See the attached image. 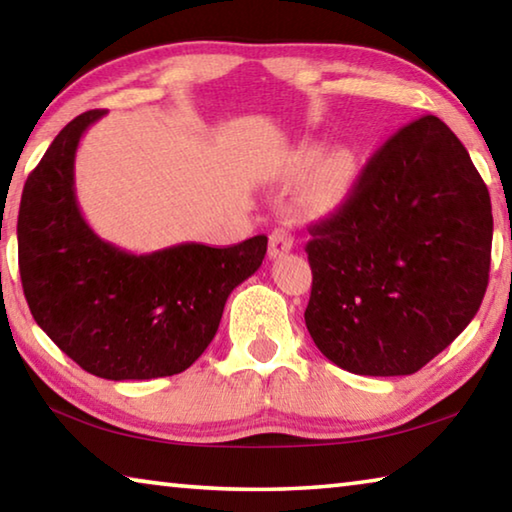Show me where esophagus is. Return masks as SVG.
I'll list each match as a JSON object with an SVG mask.
<instances>
[{"label": "esophagus", "instance_id": "34e87169", "mask_svg": "<svg viewBox=\"0 0 512 512\" xmlns=\"http://www.w3.org/2000/svg\"><path fill=\"white\" fill-rule=\"evenodd\" d=\"M293 235L289 228H275L271 232V239H268V257H280L284 253H289V250L293 248Z\"/></svg>", "mask_w": 512, "mask_h": 512}]
</instances>
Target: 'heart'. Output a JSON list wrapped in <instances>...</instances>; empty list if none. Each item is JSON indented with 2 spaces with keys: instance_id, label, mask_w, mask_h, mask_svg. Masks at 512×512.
Instances as JSON below:
<instances>
[{
  "instance_id": "b5f03b06",
  "label": "heart",
  "mask_w": 512,
  "mask_h": 512,
  "mask_svg": "<svg viewBox=\"0 0 512 512\" xmlns=\"http://www.w3.org/2000/svg\"><path fill=\"white\" fill-rule=\"evenodd\" d=\"M320 158V149L316 146H309V149H302L298 155V162L302 167H311ZM354 176H357V162H354V155L345 149H336L327 153L323 162L318 164L309 183V201L316 207H334L341 203L345 196H348L350 187L354 183Z\"/></svg>"
}]
</instances>
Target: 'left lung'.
<instances>
[{
	"instance_id": "8db88e82",
	"label": "left lung",
	"mask_w": 512,
	"mask_h": 512,
	"mask_svg": "<svg viewBox=\"0 0 512 512\" xmlns=\"http://www.w3.org/2000/svg\"><path fill=\"white\" fill-rule=\"evenodd\" d=\"M309 235L305 323L316 348L354 375L418 372L470 325L488 289V187L433 115L381 146Z\"/></svg>"
}]
</instances>
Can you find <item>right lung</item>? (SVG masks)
<instances>
[{
    "mask_svg": "<svg viewBox=\"0 0 512 512\" xmlns=\"http://www.w3.org/2000/svg\"><path fill=\"white\" fill-rule=\"evenodd\" d=\"M101 117L103 110H90L69 121L24 183L17 214L24 296L42 332L90 375H178L212 343L225 300L262 266L268 239L133 255L94 235L76 203L74 158Z\"/></svg>",
    "mask_w": 512,
    "mask_h": 512,
    "instance_id": "right-lung-1",
    "label": "right lung"
}]
</instances>
